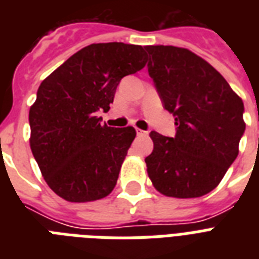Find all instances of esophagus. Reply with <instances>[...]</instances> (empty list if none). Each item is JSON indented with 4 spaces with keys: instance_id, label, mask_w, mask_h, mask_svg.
<instances>
[{
    "instance_id": "obj_1",
    "label": "esophagus",
    "mask_w": 259,
    "mask_h": 259,
    "mask_svg": "<svg viewBox=\"0 0 259 259\" xmlns=\"http://www.w3.org/2000/svg\"><path fill=\"white\" fill-rule=\"evenodd\" d=\"M136 132H137V136H148V132H145V130L136 129Z\"/></svg>"
}]
</instances>
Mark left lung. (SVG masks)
<instances>
[{
  "label": "left lung",
  "instance_id": "left-lung-1",
  "mask_svg": "<svg viewBox=\"0 0 259 259\" xmlns=\"http://www.w3.org/2000/svg\"><path fill=\"white\" fill-rule=\"evenodd\" d=\"M148 72L176 134L150 132L148 175L162 195L179 199L211 192L238 156L245 133L243 102L204 59L185 48L148 46Z\"/></svg>",
  "mask_w": 259,
  "mask_h": 259
}]
</instances>
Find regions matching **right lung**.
<instances>
[{"mask_svg":"<svg viewBox=\"0 0 259 259\" xmlns=\"http://www.w3.org/2000/svg\"><path fill=\"white\" fill-rule=\"evenodd\" d=\"M141 46L84 47L44 79L29 110L30 149L50 188L72 203L107 196L136 130L101 125L121 79L145 67Z\"/></svg>","mask_w":259,"mask_h":259,"instance_id":"right-lung-1","label":"right lung"}]
</instances>
